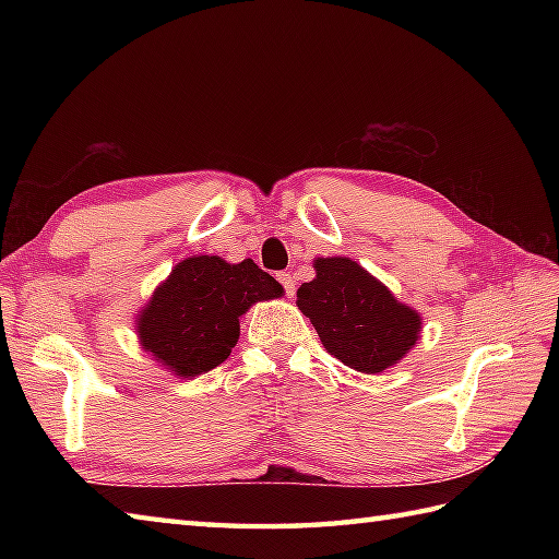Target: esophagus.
Masks as SVG:
<instances>
[{"mask_svg":"<svg viewBox=\"0 0 559 559\" xmlns=\"http://www.w3.org/2000/svg\"><path fill=\"white\" fill-rule=\"evenodd\" d=\"M276 278H278V283L283 286V290H286V295L295 293V276H293L290 271H281Z\"/></svg>","mask_w":559,"mask_h":559,"instance_id":"1","label":"esophagus"}]
</instances>
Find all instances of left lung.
I'll return each instance as SVG.
<instances>
[{
    "instance_id": "obj_1",
    "label": "left lung",
    "mask_w": 559,
    "mask_h": 559,
    "mask_svg": "<svg viewBox=\"0 0 559 559\" xmlns=\"http://www.w3.org/2000/svg\"><path fill=\"white\" fill-rule=\"evenodd\" d=\"M317 278L298 288L324 348L343 365L377 374L396 365L420 334V314L348 257L314 261Z\"/></svg>"
}]
</instances>
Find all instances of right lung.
<instances>
[{
  "label": "right lung",
  "mask_w": 559,
  "mask_h": 559,
  "mask_svg": "<svg viewBox=\"0 0 559 559\" xmlns=\"http://www.w3.org/2000/svg\"><path fill=\"white\" fill-rule=\"evenodd\" d=\"M281 295V283L252 259L225 264L221 257H189L139 314L141 346L177 377L209 372L235 348L249 305Z\"/></svg>",
  "instance_id": "obj_1"
}]
</instances>
